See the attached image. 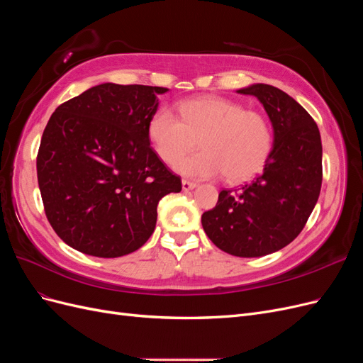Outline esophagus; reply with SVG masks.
<instances>
[{
	"label": "esophagus",
	"mask_w": 363,
	"mask_h": 363,
	"mask_svg": "<svg viewBox=\"0 0 363 363\" xmlns=\"http://www.w3.org/2000/svg\"><path fill=\"white\" fill-rule=\"evenodd\" d=\"M182 188H183V191H192L194 188H196V183L189 182V180H183L182 182Z\"/></svg>",
	"instance_id": "esophagus-1"
}]
</instances>
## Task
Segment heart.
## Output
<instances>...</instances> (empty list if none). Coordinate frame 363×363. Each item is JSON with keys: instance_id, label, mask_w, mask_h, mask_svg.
I'll use <instances>...</instances> for the list:
<instances>
[{"instance_id": "heart-1", "label": "heart", "mask_w": 363, "mask_h": 363, "mask_svg": "<svg viewBox=\"0 0 363 363\" xmlns=\"http://www.w3.org/2000/svg\"><path fill=\"white\" fill-rule=\"evenodd\" d=\"M148 138L156 155L168 164L193 149L199 140L203 151L174 164L175 171L196 180L223 174L230 182L255 177L272 145L265 116L215 96L182 103L179 116L160 107L150 118Z\"/></svg>"}]
</instances>
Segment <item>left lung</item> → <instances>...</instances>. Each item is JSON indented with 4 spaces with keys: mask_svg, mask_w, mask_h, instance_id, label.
I'll use <instances>...</instances> for the list:
<instances>
[{
    "mask_svg": "<svg viewBox=\"0 0 363 363\" xmlns=\"http://www.w3.org/2000/svg\"><path fill=\"white\" fill-rule=\"evenodd\" d=\"M238 94L255 95L265 107L272 150L255 180L219 192L201 224L219 250L260 257L286 247L304 228L321 191L323 145L313 118L286 92L257 83Z\"/></svg>",
    "mask_w": 363,
    "mask_h": 363,
    "instance_id": "1",
    "label": "left lung"
}]
</instances>
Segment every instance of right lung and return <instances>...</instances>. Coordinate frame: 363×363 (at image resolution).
<instances>
[{"label": "right lung", "instance_id": "1", "mask_svg": "<svg viewBox=\"0 0 363 363\" xmlns=\"http://www.w3.org/2000/svg\"><path fill=\"white\" fill-rule=\"evenodd\" d=\"M167 87L103 83L60 104L36 168L45 215L77 251L121 257L155 232L157 204L182 191L150 145L148 123Z\"/></svg>", "mask_w": 363, "mask_h": 363}]
</instances>
